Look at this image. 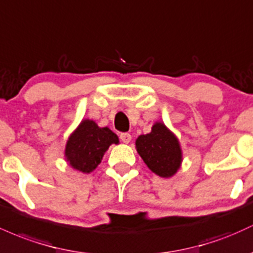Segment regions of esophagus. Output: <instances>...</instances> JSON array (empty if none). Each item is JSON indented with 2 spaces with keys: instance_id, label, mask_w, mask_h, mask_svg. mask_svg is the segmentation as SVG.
<instances>
[{
  "instance_id": "34e87169",
  "label": "esophagus",
  "mask_w": 253,
  "mask_h": 253,
  "mask_svg": "<svg viewBox=\"0 0 253 253\" xmlns=\"http://www.w3.org/2000/svg\"><path fill=\"white\" fill-rule=\"evenodd\" d=\"M120 139H121V141L122 143H129V141H131V139H132V137H131V134H129V133H121L120 134Z\"/></svg>"
}]
</instances>
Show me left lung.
<instances>
[{
  "mask_svg": "<svg viewBox=\"0 0 253 253\" xmlns=\"http://www.w3.org/2000/svg\"><path fill=\"white\" fill-rule=\"evenodd\" d=\"M135 145L146 166L157 175L169 177L179 169L181 163L179 141L163 124L157 122L151 132L138 137Z\"/></svg>",
  "mask_w": 253,
  "mask_h": 253,
  "instance_id": "8db88e82",
  "label": "left lung"
}]
</instances>
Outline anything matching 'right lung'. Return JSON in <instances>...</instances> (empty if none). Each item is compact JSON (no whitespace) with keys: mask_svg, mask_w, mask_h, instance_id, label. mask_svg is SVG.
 I'll return each mask as SVG.
<instances>
[{"mask_svg":"<svg viewBox=\"0 0 253 253\" xmlns=\"http://www.w3.org/2000/svg\"><path fill=\"white\" fill-rule=\"evenodd\" d=\"M118 143V135L108 127L101 128L93 121L85 120L69 137L65 154L74 169L90 173L101 163L109 145Z\"/></svg>","mask_w":253,"mask_h":253,"instance_id":"add662e5","label":"right lung"}]
</instances>
